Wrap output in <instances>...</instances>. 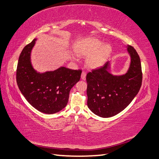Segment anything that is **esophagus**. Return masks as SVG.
Instances as JSON below:
<instances>
[{
	"mask_svg": "<svg viewBox=\"0 0 159 159\" xmlns=\"http://www.w3.org/2000/svg\"><path fill=\"white\" fill-rule=\"evenodd\" d=\"M86 72L83 71L82 73V75H81V78H82V80H86Z\"/></svg>",
	"mask_w": 159,
	"mask_h": 159,
	"instance_id": "34e87169",
	"label": "esophagus"
}]
</instances>
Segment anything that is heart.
Instances as JSON below:
<instances>
[{"label":"heart","instance_id":"1","mask_svg":"<svg viewBox=\"0 0 159 159\" xmlns=\"http://www.w3.org/2000/svg\"><path fill=\"white\" fill-rule=\"evenodd\" d=\"M95 38H87L79 41L74 47L78 56L87 58L86 65L90 69H98L103 66L111 55L112 48L108 43ZM73 59H75L72 57Z\"/></svg>","mask_w":159,"mask_h":159}]
</instances>
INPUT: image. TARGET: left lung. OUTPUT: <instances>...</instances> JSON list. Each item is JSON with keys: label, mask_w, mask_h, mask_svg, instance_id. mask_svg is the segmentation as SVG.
I'll return each mask as SVG.
<instances>
[{"label": "left lung", "mask_w": 159, "mask_h": 159, "mask_svg": "<svg viewBox=\"0 0 159 159\" xmlns=\"http://www.w3.org/2000/svg\"><path fill=\"white\" fill-rule=\"evenodd\" d=\"M130 57L129 67L122 75L109 72L110 61L86 75L88 107L102 118L119 114L135 97L142 86V72L139 56L133 47L126 46Z\"/></svg>", "instance_id": "left-lung-1"}]
</instances>
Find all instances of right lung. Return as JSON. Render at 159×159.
<instances>
[{"mask_svg": "<svg viewBox=\"0 0 159 159\" xmlns=\"http://www.w3.org/2000/svg\"><path fill=\"white\" fill-rule=\"evenodd\" d=\"M36 41L34 39L21 52L16 70L17 84L33 107L45 114H55L67 105L69 92L80 81L82 70L61 66L53 71L37 72L30 58Z\"/></svg>", "mask_w": 159, "mask_h": 159, "instance_id": "obj_1", "label": "right lung"}]
</instances>
